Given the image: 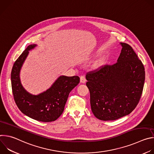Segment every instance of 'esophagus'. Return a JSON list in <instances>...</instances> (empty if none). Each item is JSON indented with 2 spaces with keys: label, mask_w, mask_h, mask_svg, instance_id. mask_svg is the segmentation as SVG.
Returning a JSON list of instances; mask_svg holds the SVG:
<instances>
[{
  "label": "esophagus",
  "mask_w": 154,
  "mask_h": 154,
  "mask_svg": "<svg viewBox=\"0 0 154 154\" xmlns=\"http://www.w3.org/2000/svg\"><path fill=\"white\" fill-rule=\"evenodd\" d=\"M86 78H85V76L84 75H82L80 77V82L82 83H85L86 82Z\"/></svg>",
  "instance_id": "obj_1"
}]
</instances>
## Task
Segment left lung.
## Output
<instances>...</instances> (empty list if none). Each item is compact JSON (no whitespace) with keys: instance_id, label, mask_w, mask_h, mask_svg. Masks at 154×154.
I'll return each instance as SVG.
<instances>
[{"instance_id":"obj_1","label":"left lung","mask_w":154,"mask_h":154,"mask_svg":"<svg viewBox=\"0 0 154 154\" xmlns=\"http://www.w3.org/2000/svg\"><path fill=\"white\" fill-rule=\"evenodd\" d=\"M116 63L105 64L87 72L86 85L90 93L94 115L102 121H113L130 114L141 97L144 67L133 48L127 43Z\"/></svg>"}]
</instances>
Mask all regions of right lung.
<instances>
[{"label":"right lung","instance_id":"1","mask_svg":"<svg viewBox=\"0 0 154 154\" xmlns=\"http://www.w3.org/2000/svg\"><path fill=\"white\" fill-rule=\"evenodd\" d=\"M36 45H29L14 62L11 80L14 99L18 108L26 116L42 122L57 119L64 111L69 93L80 82L79 76L61 75L49 89L38 95H32L22 86L19 73L29 51Z\"/></svg>","mask_w":154,"mask_h":154}]
</instances>
